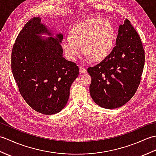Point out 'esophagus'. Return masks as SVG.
Segmentation results:
<instances>
[{
  "label": "esophagus",
  "mask_w": 156,
  "mask_h": 156,
  "mask_svg": "<svg viewBox=\"0 0 156 156\" xmlns=\"http://www.w3.org/2000/svg\"><path fill=\"white\" fill-rule=\"evenodd\" d=\"M86 72H87V70H86L85 69V67L83 66H80V74H84V73H86Z\"/></svg>",
  "instance_id": "1"
}]
</instances>
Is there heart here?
Segmentation results:
<instances>
[{
  "instance_id": "1",
  "label": "heart",
  "mask_w": 156,
  "mask_h": 156,
  "mask_svg": "<svg viewBox=\"0 0 156 156\" xmlns=\"http://www.w3.org/2000/svg\"><path fill=\"white\" fill-rule=\"evenodd\" d=\"M115 29L112 23L101 17L90 18L74 25L62 41L67 57L75 60L81 51V45L88 58L98 60L107 56L113 46Z\"/></svg>"
}]
</instances>
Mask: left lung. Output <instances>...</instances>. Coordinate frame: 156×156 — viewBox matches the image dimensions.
I'll return each instance as SVG.
<instances>
[{"instance_id":"8db88e82","label":"left lung","mask_w":156,"mask_h":156,"mask_svg":"<svg viewBox=\"0 0 156 156\" xmlns=\"http://www.w3.org/2000/svg\"><path fill=\"white\" fill-rule=\"evenodd\" d=\"M145 51L140 35L126 19L119 27L115 46L98 64L88 67L90 94L100 107H122L133 97L140 84Z\"/></svg>"}]
</instances>
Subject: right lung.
<instances>
[{
  "instance_id": "obj_1",
  "label": "right lung",
  "mask_w": 156,
  "mask_h": 156,
  "mask_svg": "<svg viewBox=\"0 0 156 156\" xmlns=\"http://www.w3.org/2000/svg\"><path fill=\"white\" fill-rule=\"evenodd\" d=\"M41 34H52L40 18H31L13 45L11 69L25 102L40 113L54 115L67 103L79 68L63 57L61 34L45 39L38 35Z\"/></svg>"
}]
</instances>
